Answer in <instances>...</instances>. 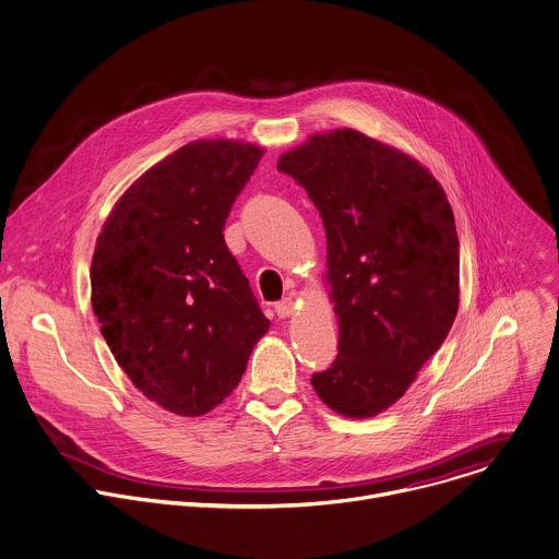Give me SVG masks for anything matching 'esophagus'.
I'll use <instances>...</instances> for the list:
<instances>
[{"instance_id": "34e87169", "label": "esophagus", "mask_w": 559, "mask_h": 559, "mask_svg": "<svg viewBox=\"0 0 559 559\" xmlns=\"http://www.w3.org/2000/svg\"><path fill=\"white\" fill-rule=\"evenodd\" d=\"M274 311L278 318H289L294 313V300L292 298H283L274 305Z\"/></svg>"}]
</instances>
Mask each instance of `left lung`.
<instances>
[{
  "label": "left lung",
  "mask_w": 559,
  "mask_h": 559,
  "mask_svg": "<svg viewBox=\"0 0 559 559\" xmlns=\"http://www.w3.org/2000/svg\"><path fill=\"white\" fill-rule=\"evenodd\" d=\"M318 209L340 342L311 376L353 419L393 406L439 350L459 311V237L439 181L353 129L311 135L278 159Z\"/></svg>",
  "instance_id": "left-lung-1"
}]
</instances>
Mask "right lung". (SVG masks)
Segmentation results:
<instances>
[{
	"label": "right lung",
	"mask_w": 559,
	"mask_h": 559,
	"mask_svg": "<svg viewBox=\"0 0 559 559\" xmlns=\"http://www.w3.org/2000/svg\"><path fill=\"white\" fill-rule=\"evenodd\" d=\"M261 157L235 140L183 144L129 186L96 241L100 333L133 386L175 415L219 406L270 329L224 241Z\"/></svg>",
	"instance_id": "1"
}]
</instances>
